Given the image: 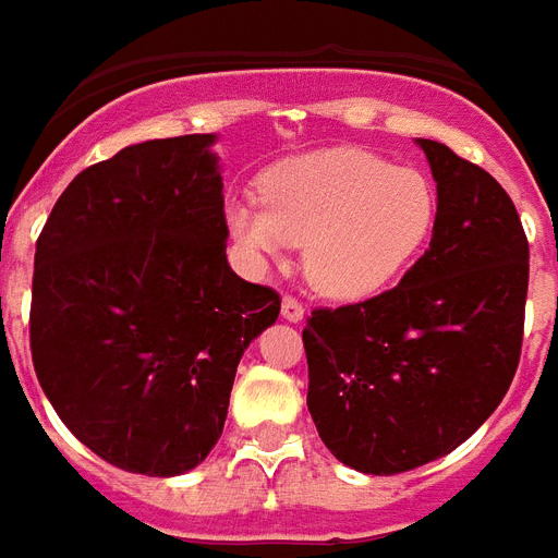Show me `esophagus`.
<instances>
[{"label":"esophagus","mask_w":558,"mask_h":558,"mask_svg":"<svg viewBox=\"0 0 558 558\" xmlns=\"http://www.w3.org/2000/svg\"><path fill=\"white\" fill-rule=\"evenodd\" d=\"M282 316L288 323H302V319H305V305H302L300 300H293V296H284Z\"/></svg>","instance_id":"obj_1"}]
</instances>
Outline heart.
<instances>
[{
	"label": "heart",
	"mask_w": 558,
	"mask_h": 558,
	"mask_svg": "<svg viewBox=\"0 0 558 558\" xmlns=\"http://www.w3.org/2000/svg\"><path fill=\"white\" fill-rule=\"evenodd\" d=\"M438 198L429 178L365 149H325L274 167L262 202L227 204V230L253 265L305 244L302 270L331 300L383 291L421 251Z\"/></svg>",
	"instance_id": "b5f03b06"
}]
</instances>
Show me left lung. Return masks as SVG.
Wrapping results in <instances>:
<instances>
[{
  "mask_svg": "<svg viewBox=\"0 0 558 558\" xmlns=\"http://www.w3.org/2000/svg\"><path fill=\"white\" fill-rule=\"evenodd\" d=\"M438 184L429 251L398 288L316 307L302 331L307 412L337 461L395 475L449 456L519 368L530 247L496 178L417 137Z\"/></svg>",
  "mask_w": 558,
  "mask_h": 558,
  "instance_id": "obj_1",
  "label": "left lung"
}]
</instances>
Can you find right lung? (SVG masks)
I'll use <instances>...</instances> for the list:
<instances>
[{"instance_id":"obj_1","label":"right lung","mask_w":558,"mask_h":558,"mask_svg":"<svg viewBox=\"0 0 558 558\" xmlns=\"http://www.w3.org/2000/svg\"><path fill=\"white\" fill-rule=\"evenodd\" d=\"M213 144L146 141L83 169L34 256L31 356L53 412L102 461L155 478L216 447L239 360L282 305L227 265Z\"/></svg>"}]
</instances>
